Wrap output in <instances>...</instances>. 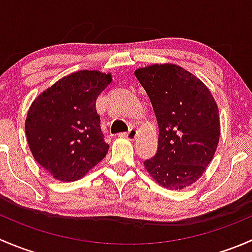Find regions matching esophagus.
I'll return each mask as SVG.
<instances>
[{
  "label": "esophagus",
  "mask_w": 252,
  "mask_h": 252,
  "mask_svg": "<svg viewBox=\"0 0 252 252\" xmlns=\"http://www.w3.org/2000/svg\"><path fill=\"white\" fill-rule=\"evenodd\" d=\"M136 135H138V130H136L135 128H130L129 131L121 134V136H124V138L129 139V140H134V139L136 138Z\"/></svg>",
  "instance_id": "34e87169"
}]
</instances>
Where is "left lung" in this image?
I'll return each mask as SVG.
<instances>
[{
  "label": "left lung",
  "mask_w": 252,
  "mask_h": 252,
  "mask_svg": "<svg viewBox=\"0 0 252 252\" xmlns=\"http://www.w3.org/2000/svg\"><path fill=\"white\" fill-rule=\"evenodd\" d=\"M158 123V147L144 166L157 184L191 187L212 161L220 135V112L210 89L189 70L155 63L135 70Z\"/></svg>",
  "instance_id": "left-lung-1"
}]
</instances>
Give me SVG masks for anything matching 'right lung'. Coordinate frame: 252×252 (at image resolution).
Returning <instances> with one entry per match:
<instances>
[{"label":"right lung","mask_w":252,"mask_h":252,"mask_svg":"<svg viewBox=\"0 0 252 252\" xmlns=\"http://www.w3.org/2000/svg\"><path fill=\"white\" fill-rule=\"evenodd\" d=\"M111 73L78 70L56 81L30 105L25 134L35 161L60 182H74L105 158L96 98Z\"/></svg>","instance_id":"1"}]
</instances>
